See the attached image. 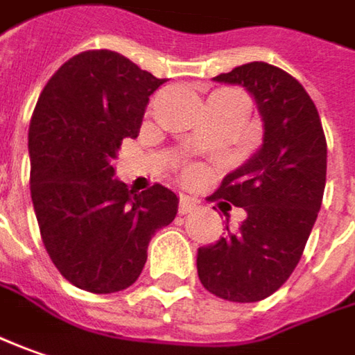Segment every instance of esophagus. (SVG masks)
I'll use <instances>...</instances> for the list:
<instances>
[{"label":"esophagus","mask_w":355,"mask_h":355,"mask_svg":"<svg viewBox=\"0 0 355 355\" xmlns=\"http://www.w3.org/2000/svg\"><path fill=\"white\" fill-rule=\"evenodd\" d=\"M198 208V202L191 198V196H187V194H180V202H178V212L180 214H191Z\"/></svg>","instance_id":"1"}]
</instances>
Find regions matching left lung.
<instances>
[{"mask_svg": "<svg viewBox=\"0 0 355 355\" xmlns=\"http://www.w3.org/2000/svg\"><path fill=\"white\" fill-rule=\"evenodd\" d=\"M242 85L264 123L252 159L226 175L210 198L246 210L236 232L198 248V278L228 302H258L284 284L300 262L326 187V137L316 105L286 71L252 61L214 77Z\"/></svg>", "mask_w": 355, "mask_h": 355, "instance_id": "obj_1", "label": "left lung"}]
</instances>
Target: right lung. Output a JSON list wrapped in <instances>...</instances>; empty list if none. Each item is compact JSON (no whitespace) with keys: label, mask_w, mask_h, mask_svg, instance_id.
Returning <instances> with one entry per match:
<instances>
[{"label":"right lung","mask_w":355,"mask_h":355,"mask_svg":"<svg viewBox=\"0 0 355 355\" xmlns=\"http://www.w3.org/2000/svg\"><path fill=\"white\" fill-rule=\"evenodd\" d=\"M164 81L95 49L71 57L39 95L29 125L31 200L47 254L81 290L111 294L137 282L153 234L177 216L171 189L137 193L111 164Z\"/></svg>","instance_id":"right-lung-1"}]
</instances>
